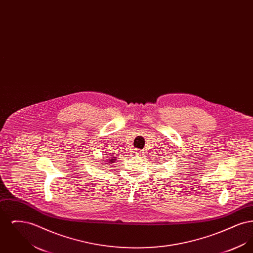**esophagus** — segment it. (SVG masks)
<instances>
[{
  "mask_svg": "<svg viewBox=\"0 0 253 253\" xmlns=\"http://www.w3.org/2000/svg\"><path fill=\"white\" fill-rule=\"evenodd\" d=\"M133 152H134V155H136V156H141V155H142V152H141V150H138V149H136V150H134Z\"/></svg>",
  "mask_w": 253,
  "mask_h": 253,
  "instance_id": "1",
  "label": "esophagus"
}]
</instances>
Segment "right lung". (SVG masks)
Returning <instances> with one entry per match:
<instances>
[{"label": "right lung", "instance_id": "add662e5", "mask_svg": "<svg viewBox=\"0 0 253 253\" xmlns=\"http://www.w3.org/2000/svg\"><path fill=\"white\" fill-rule=\"evenodd\" d=\"M117 159H118V157H110L106 161H107L108 163H110V164H112V163H115V161H116ZM108 163H105V164H108Z\"/></svg>", "mask_w": 253, "mask_h": 253}]
</instances>
